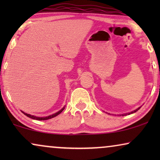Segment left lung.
Here are the masks:
<instances>
[{
	"instance_id": "8db88e82",
	"label": "left lung",
	"mask_w": 160,
	"mask_h": 160,
	"mask_svg": "<svg viewBox=\"0 0 160 160\" xmlns=\"http://www.w3.org/2000/svg\"><path fill=\"white\" fill-rule=\"evenodd\" d=\"M140 108H141V107H140V108H138V109H136V110H135V111H132V112H131V113H128V114H130V113H133L136 112V111H137L138 110H139V109H140ZM125 115H127V114H124V116H125ZM122 116H124V115H122Z\"/></svg>"
}]
</instances>
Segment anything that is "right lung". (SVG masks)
Listing matches in <instances>:
<instances>
[{"label":"right lung","mask_w":160,"mask_h":160,"mask_svg":"<svg viewBox=\"0 0 160 160\" xmlns=\"http://www.w3.org/2000/svg\"><path fill=\"white\" fill-rule=\"evenodd\" d=\"M64 108H65V107H64V108H62V109H61L60 111H59L58 112L54 113V114H52V115H50V116H49V117H34V116H32V115H30V114H28V113H25V112H22V113H23L24 114H25V116H27V117H28L29 118H31V119H36V120H47V119H52V118H54V117H57V116L60 114V113L61 112H62V111L63 110H64Z\"/></svg>","instance_id":"add662e5"}]
</instances>
